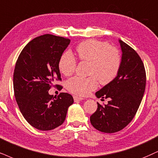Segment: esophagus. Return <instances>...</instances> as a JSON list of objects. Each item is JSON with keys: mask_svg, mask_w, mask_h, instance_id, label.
<instances>
[{"mask_svg": "<svg viewBox=\"0 0 158 158\" xmlns=\"http://www.w3.org/2000/svg\"><path fill=\"white\" fill-rule=\"evenodd\" d=\"M73 98H74V101H75V102H78V101H81V100H83V97H77V96H74Z\"/></svg>", "mask_w": 158, "mask_h": 158, "instance_id": "1", "label": "esophagus"}]
</instances>
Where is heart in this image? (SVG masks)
Listing matches in <instances>:
<instances>
[{
    "label": "heart",
    "mask_w": 158,
    "mask_h": 158,
    "mask_svg": "<svg viewBox=\"0 0 158 158\" xmlns=\"http://www.w3.org/2000/svg\"><path fill=\"white\" fill-rule=\"evenodd\" d=\"M76 51L81 61L89 62V77L79 76L72 77L66 83L67 90L81 97L89 95L98 85L108 84L116 78L119 72L122 58L119 51L108 42L89 40L81 42L76 47ZM77 61L71 52L62 53L58 61V69L66 76L75 73Z\"/></svg>",
    "instance_id": "1"
}]
</instances>
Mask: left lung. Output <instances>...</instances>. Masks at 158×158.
<instances>
[{
	"label": "left lung",
	"mask_w": 158,
	"mask_h": 158,
	"mask_svg": "<svg viewBox=\"0 0 158 158\" xmlns=\"http://www.w3.org/2000/svg\"><path fill=\"white\" fill-rule=\"evenodd\" d=\"M122 50L121 67L114 81L97 91L98 98L109 99L107 105L97 103L90 116L91 124L102 133L120 131L133 120L139 108L146 87V71L141 57L119 40Z\"/></svg>",
	"instance_id": "1"
}]
</instances>
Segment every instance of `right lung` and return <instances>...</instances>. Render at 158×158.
Listing matches in <instances>:
<instances>
[{
	"label": "right lung",
	"instance_id": "obj_1",
	"mask_svg": "<svg viewBox=\"0 0 158 158\" xmlns=\"http://www.w3.org/2000/svg\"><path fill=\"white\" fill-rule=\"evenodd\" d=\"M70 40L44 34L29 42L21 51L13 76L15 97L23 117L40 130H50L64 123L68 108L74 102L71 94L57 97L48 91L61 81L58 61ZM56 84V87L62 86Z\"/></svg>",
	"mask_w": 158,
	"mask_h": 158
}]
</instances>
